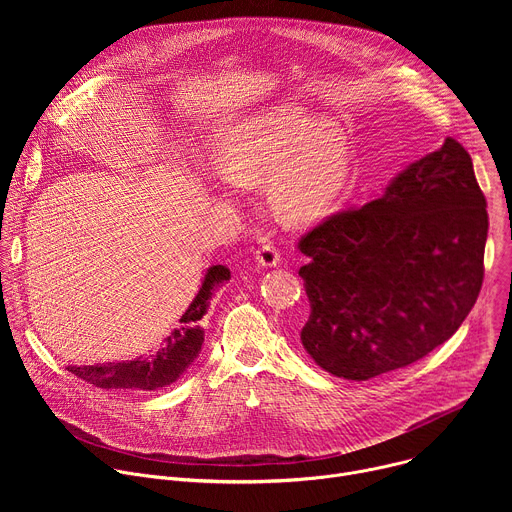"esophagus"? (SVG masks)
I'll return each mask as SVG.
<instances>
[{
    "instance_id": "34e87169",
    "label": "esophagus",
    "mask_w": 512,
    "mask_h": 512,
    "mask_svg": "<svg viewBox=\"0 0 512 512\" xmlns=\"http://www.w3.org/2000/svg\"><path fill=\"white\" fill-rule=\"evenodd\" d=\"M255 259L261 267H277L279 265V251L273 243H265L261 245V249L255 253Z\"/></svg>"
}]
</instances>
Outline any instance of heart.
<instances>
[{"label": "heart", "instance_id": "b5f03b06", "mask_svg": "<svg viewBox=\"0 0 512 512\" xmlns=\"http://www.w3.org/2000/svg\"><path fill=\"white\" fill-rule=\"evenodd\" d=\"M225 182L253 188L265 182L275 214L287 223H312L338 200L350 172L340 125L300 107H279L237 125L216 156Z\"/></svg>", "mask_w": 512, "mask_h": 512}]
</instances>
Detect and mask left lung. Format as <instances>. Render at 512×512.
I'll use <instances>...</instances> for the list:
<instances>
[{
    "instance_id": "1",
    "label": "left lung",
    "mask_w": 512,
    "mask_h": 512,
    "mask_svg": "<svg viewBox=\"0 0 512 512\" xmlns=\"http://www.w3.org/2000/svg\"><path fill=\"white\" fill-rule=\"evenodd\" d=\"M488 237L470 154L448 137L362 208L300 243L310 318L300 332L326 373L369 381L444 344L476 304Z\"/></svg>"
}]
</instances>
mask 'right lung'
Here are the masks:
<instances>
[{"label": "right lung", "instance_id": "add662e5", "mask_svg": "<svg viewBox=\"0 0 512 512\" xmlns=\"http://www.w3.org/2000/svg\"><path fill=\"white\" fill-rule=\"evenodd\" d=\"M229 279V267H208L198 294L180 318V326L174 328L172 334L164 338V342L148 356L97 364V367H68V371L101 389L158 391L176 383L200 354L204 330L198 320L208 312L214 291Z\"/></svg>", "mask_w": 512, "mask_h": 512}]
</instances>
